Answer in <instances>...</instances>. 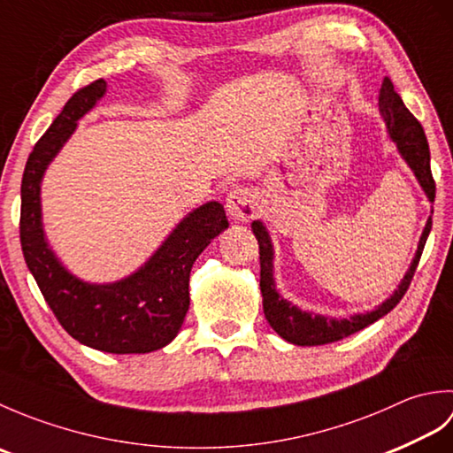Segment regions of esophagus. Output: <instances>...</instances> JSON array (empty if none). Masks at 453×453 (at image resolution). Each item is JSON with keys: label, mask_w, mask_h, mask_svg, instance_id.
I'll return each mask as SVG.
<instances>
[{"label": "esophagus", "mask_w": 453, "mask_h": 453, "mask_svg": "<svg viewBox=\"0 0 453 453\" xmlns=\"http://www.w3.org/2000/svg\"><path fill=\"white\" fill-rule=\"evenodd\" d=\"M226 210L232 219L249 221L258 214V204H257V198L251 190L239 187V188H234L227 195Z\"/></svg>", "instance_id": "obj_1"}]
</instances>
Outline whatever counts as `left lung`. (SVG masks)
<instances>
[{"mask_svg":"<svg viewBox=\"0 0 453 453\" xmlns=\"http://www.w3.org/2000/svg\"><path fill=\"white\" fill-rule=\"evenodd\" d=\"M380 112L383 120H386L389 138L397 143L399 153L403 159L407 161V165L412 169V173H415V177L418 179L422 190L426 192L428 200L434 202L436 182L432 179L430 171V150L425 130H422L420 122L412 117L411 111L405 107V103H403L395 89H393V83L389 78L383 80L380 89ZM251 229L258 242V258H261V294L266 321L271 323L273 329L288 342L297 346H319L336 342L362 331L364 326H368L373 321L381 319L383 315H388L393 307L401 302V297L409 290L412 276H415L422 249H425V243L432 229V218L426 221L425 232L420 235L417 255L412 258L409 271L401 280L397 290L381 305L375 307V310L368 313H356L349 317V319H333V317L302 311L300 307L286 302L284 297L276 292L273 276L274 251L271 235H268L263 221L258 219L253 221Z\"/></svg>","mask_w":453,"mask_h":453,"instance_id":"1","label":"left lung"}]
</instances>
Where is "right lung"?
Wrapping results in <instances>:
<instances>
[{"instance_id": "obj_1", "label": "right lung", "mask_w": 453, "mask_h": 453, "mask_svg": "<svg viewBox=\"0 0 453 453\" xmlns=\"http://www.w3.org/2000/svg\"><path fill=\"white\" fill-rule=\"evenodd\" d=\"M104 91V80L75 91L35 143L21 182V249L46 303L75 341L111 354H146L177 336L190 303V268L229 224L224 206L211 200L182 218L150 261L119 282L89 284L65 271L44 237L41 182L78 120Z\"/></svg>"}]
</instances>
